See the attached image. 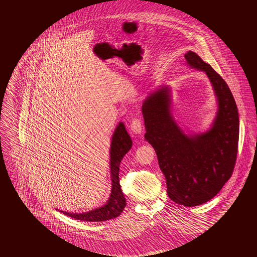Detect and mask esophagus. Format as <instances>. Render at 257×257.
I'll use <instances>...</instances> for the list:
<instances>
[{
    "mask_svg": "<svg viewBox=\"0 0 257 257\" xmlns=\"http://www.w3.org/2000/svg\"><path fill=\"white\" fill-rule=\"evenodd\" d=\"M130 128L132 130L133 133L135 134H140L142 131V124H141V120L139 117H134L130 124Z\"/></svg>",
    "mask_w": 257,
    "mask_h": 257,
    "instance_id": "1",
    "label": "esophagus"
}]
</instances>
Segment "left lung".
I'll return each instance as SVG.
<instances>
[{
  "label": "left lung",
  "instance_id": "1",
  "mask_svg": "<svg viewBox=\"0 0 257 257\" xmlns=\"http://www.w3.org/2000/svg\"><path fill=\"white\" fill-rule=\"evenodd\" d=\"M189 66L206 72L218 98L217 117L209 131L187 137L171 116L169 89L151 94L142 105L145 139L156 151L173 202L196 206L218 194L233 174L237 156L239 117L233 94L210 65L189 51Z\"/></svg>",
  "mask_w": 257,
  "mask_h": 257
}]
</instances>
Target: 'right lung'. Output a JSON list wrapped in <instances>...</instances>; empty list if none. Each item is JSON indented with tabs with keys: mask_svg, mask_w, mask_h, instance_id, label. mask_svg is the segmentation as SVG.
<instances>
[{
	"mask_svg": "<svg viewBox=\"0 0 257 257\" xmlns=\"http://www.w3.org/2000/svg\"><path fill=\"white\" fill-rule=\"evenodd\" d=\"M132 148V140L125 129L122 122L117 125L112 138L111 149H110V169H111V180H112V190L108 202L98 209L86 212L83 214H74L60 211L63 214L70 218L84 221H104L118 217L124 209L126 205L123 192L119 185L118 171L119 164L123 156Z\"/></svg>",
	"mask_w": 257,
	"mask_h": 257,
	"instance_id": "right-lung-1",
	"label": "right lung"
}]
</instances>
